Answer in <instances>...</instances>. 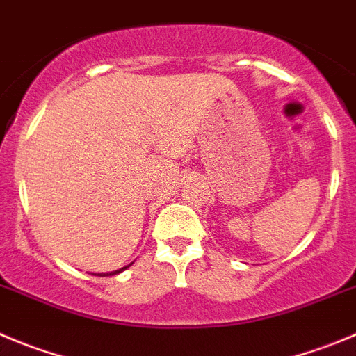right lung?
<instances>
[{"instance_id":"add662e5","label":"right lung","mask_w":356,"mask_h":356,"mask_svg":"<svg viewBox=\"0 0 356 356\" xmlns=\"http://www.w3.org/2000/svg\"><path fill=\"white\" fill-rule=\"evenodd\" d=\"M131 265H133V261L129 265H126V267L118 268V270H114V272H102V274H92V275H99V277H105V275H115V274H119V272L126 270V268H128V267H131Z\"/></svg>"}]
</instances>
